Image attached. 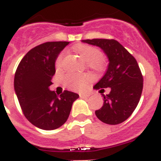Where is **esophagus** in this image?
<instances>
[{"label": "esophagus", "instance_id": "esophagus-1", "mask_svg": "<svg viewBox=\"0 0 161 161\" xmlns=\"http://www.w3.org/2000/svg\"><path fill=\"white\" fill-rule=\"evenodd\" d=\"M89 95H85V94H80V98H81V99H86V98H88Z\"/></svg>", "mask_w": 161, "mask_h": 161}]
</instances>
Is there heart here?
I'll list each match as a JSON object with an SVG mask.
<instances>
[{
	"instance_id": "b5f03b06",
	"label": "heart",
	"mask_w": 161,
	"mask_h": 161,
	"mask_svg": "<svg viewBox=\"0 0 161 161\" xmlns=\"http://www.w3.org/2000/svg\"><path fill=\"white\" fill-rule=\"evenodd\" d=\"M73 51L87 62V66L96 73H102L107 68V59L98 47L87 44L75 45ZM64 54L61 53L55 60V68L60 71L62 67ZM90 80L89 74L69 73L65 76L64 82L69 89L73 90H82L86 88Z\"/></svg>"
}]
</instances>
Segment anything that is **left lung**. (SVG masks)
<instances>
[{
    "mask_svg": "<svg viewBox=\"0 0 161 161\" xmlns=\"http://www.w3.org/2000/svg\"><path fill=\"white\" fill-rule=\"evenodd\" d=\"M82 42L98 46L108 56L107 71L94 86L96 90L110 87L108 95H103V105L96 110L103 123L116 125L127 120L137 106L143 89V76L137 62L123 45L114 39L94 38Z\"/></svg>",
    "mask_w": 161,
    "mask_h": 161,
    "instance_id": "left-lung-1",
    "label": "left lung"
}]
</instances>
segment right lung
Returning <instances> with one entry per match:
<instances>
[{"label": "right lung", "instance_id": "obj_1", "mask_svg": "<svg viewBox=\"0 0 161 161\" xmlns=\"http://www.w3.org/2000/svg\"><path fill=\"white\" fill-rule=\"evenodd\" d=\"M70 42H47L34 47L21 60L14 86L25 118L35 127L54 130L68 119L79 95L64 90L60 95L49 90L56 72L55 60Z\"/></svg>", "mask_w": 161, "mask_h": 161}]
</instances>
